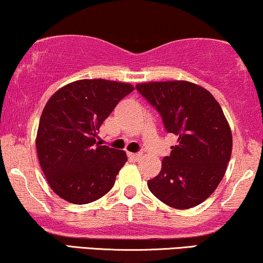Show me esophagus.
Masks as SVG:
<instances>
[{"mask_svg":"<svg viewBox=\"0 0 263 263\" xmlns=\"http://www.w3.org/2000/svg\"><path fill=\"white\" fill-rule=\"evenodd\" d=\"M141 156H142L141 153H128L129 159H132V160H134V161L140 160V158H141Z\"/></svg>","mask_w":263,"mask_h":263,"instance_id":"esophagus-1","label":"esophagus"}]
</instances>
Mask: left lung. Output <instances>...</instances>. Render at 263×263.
Here are the masks:
<instances>
[{"label":"left lung","instance_id":"8db88e82","mask_svg":"<svg viewBox=\"0 0 263 263\" xmlns=\"http://www.w3.org/2000/svg\"><path fill=\"white\" fill-rule=\"evenodd\" d=\"M136 89L160 114L177 145L147 185L157 199L188 210L208 199L224 177L232 134L220 105L207 89L189 81L138 84Z\"/></svg>","mask_w":263,"mask_h":263}]
</instances>
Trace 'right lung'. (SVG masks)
Here are the masks:
<instances>
[{
	"instance_id": "add662e5",
	"label": "right lung",
	"mask_w": 263,
	"mask_h": 263,
	"mask_svg": "<svg viewBox=\"0 0 263 263\" xmlns=\"http://www.w3.org/2000/svg\"><path fill=\"white\" fill-rule=\"evenodd\" d=\"M133 91L125 82L85 79L66 85L48 100L35 147L46 181L63 200L89 203L114 186L127 154L99 146L96 138L120 100Z\"/></svg>"
}]
</instances>
